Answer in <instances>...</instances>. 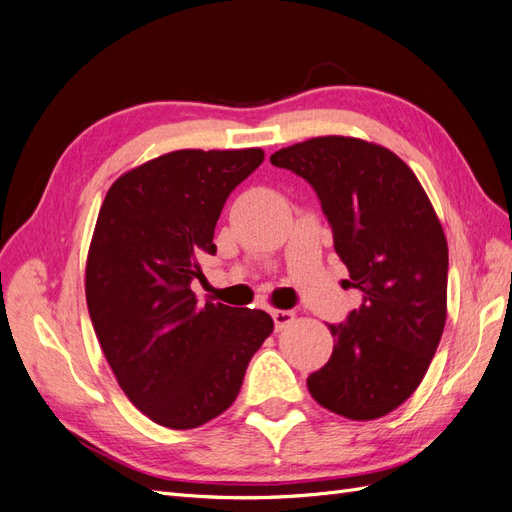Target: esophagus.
I'll use <instances>...</instances> for the list:
<instances>
[{
	"mask_svg": "<svg viewBox=\"0 0 512 512\" xmlns=\"http://www.w3.org/2000/svg\"><path fill=\"white\" fill-rule=\"evenodd\" d=\"M271 318L275 322V331H282L294 322V312H290V309H273Z\"/></svg>",
	"mask_w": 512,
	"mask_h": 512,
	"instance_id": "1",
	"label": "esophagus"
}]
</instances>
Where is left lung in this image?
Instances as JSON below:
<instances>
[{
    "label": "left lung",
    "instance_id": "obj_1",
    "mask_svg": "<svg viewBox=\"0 0 512 512\" xmlns=\"http://www.w3.org/2000/svg\"><path fill=\"white\" fill-rule=\"evenodd\" d=\"M303 177L333 228L335 252L363 303L329 324V363L307 378L322 408L352 421L393 412L416 391L446 322L448 245L429 198L393 151L350 136H318L275 151Z\"/></svg>",
    "mask_w": 512,
    "mask_h": 512
}]
</instances>
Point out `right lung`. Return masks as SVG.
Instances as JSON below:
<instances>
[{
	"instance_id": "add662e5",
	"label": "right lung",
	"mask_w": 512,
	"mask_h": 512,
	"mask_svg": "<svg viewBox=\"0 0 512 512\" xmlns=\"http://www.w3.org/2000/svg\"><path fill=\"white\" fill-rule=\"evenodd\" d=\"M262 160V149L166 153L121 175L100 207L89 318L121 391L162 427L194 429L228 410L273 331L262 309L198 305L192 292L226 198Z\"/></svg>"
}]
</instances>
